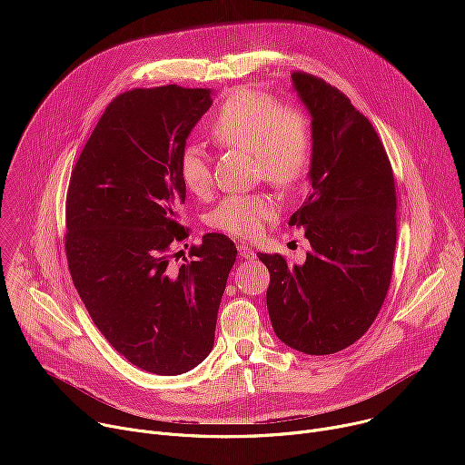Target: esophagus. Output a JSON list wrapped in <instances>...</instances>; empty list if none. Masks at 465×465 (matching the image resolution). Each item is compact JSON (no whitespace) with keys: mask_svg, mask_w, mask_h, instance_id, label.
Listing matches in <instances>:
<instances>
[{"mask_svg":"<svg viewBox=\"0 0 465 465\" xmlns=\"http://www.w3.org/2000/svg\"><path fill=\"white\" fill-rule=\"evenodd\" d=\"M237 252H239V255H241L242 259H253V250H252L250 246H246V244H239V246H237Z\"/></svg>","mask_w":465,"mask_h":465,"instance_id":"esophagus-1","label":"esophagus"}]
</instances>
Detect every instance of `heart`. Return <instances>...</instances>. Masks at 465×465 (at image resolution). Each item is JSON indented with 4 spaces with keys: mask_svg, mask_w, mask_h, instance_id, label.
I'll use <instances>...</instances> for the list:
<instances>
[{
    "mask_svg": "<svg viewBox=\"0 0 465 465\" xmlns=\"http://www.w3.org/2000/svg\"><path fill=\"white\" fill-rule=\"evenodd\" d=\"M210 130L217 143L253 153L257 174L274 185L296 183L311 163L309 119L300 110H282L278 101L253 90L232 92ZM178 173L194 196H204L212 189V163L203 145L191 142L182 149ZM276 215L278 204L267 194H232L208 213L206 224L237 239H252Z\"/></svg>",
    "mask_w": 465,
    "mask_h": 465,
    "instance_id": "obj_1",
    "label": "heart"
}]
</instances>
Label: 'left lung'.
Instances as JSON below:
<instances>
[{"label":"left lung","instance_id":"obj_1","mask_svg":"<svg viewBox=\"0 0 465 465\" xmlns=\"http://www.w3.org/2000/svg\"><path fill=\"white\" fill-rule=\"evenodd\" d=\"M292 88L311 115V191L289 224L305 230L303 264L257 253L271 272L276 337L307 355L337 353L373 323L390 287L395 185L371 123L337 88L307 74Z\"/></svg>","mask_w":465,"mask_h":465}]
</instances>
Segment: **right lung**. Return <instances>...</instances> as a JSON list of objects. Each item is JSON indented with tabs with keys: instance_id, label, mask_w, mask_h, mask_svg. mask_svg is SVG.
<instances>
[{
	"instance_id": "add662e5",
	"label": "right lung",
	"mask_w": 465,
	"mask_h": 465,
	"mask_svg": "<svg viewBox=\"0 0 465 465\" xmlns=\"http://www.w3.org/2000/svg\"><path fill=\"white\" fill-rule=\"evenodd\" d=\"M213 104L206 88L176 84L117 95L72 173L65 255L94 323L134 366L180 375L215 342L219 305L237 250L208 233L174 271L171 244L185 235L178 158Z\"/></svg>"
}]
</instances>
